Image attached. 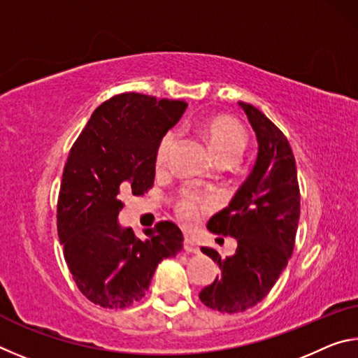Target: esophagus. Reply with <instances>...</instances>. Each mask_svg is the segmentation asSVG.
Returning <instances> with one entry per match:
<instances>
[{
	"label": "esophagus",
	"instance_id": "obj_1",
	"mask_svg": "<svg viewBox=\"0 0 358 358\" xmlns=\"http://www.w3.org/2000/svg\"><path fill=\"white\" fill-rule=\"evenodd\" d=\"M183 246H185V251H186V252H192V254L201 252V248H199V245L196 243V241H194V240L189 238V237H185Z\"/></svg>",
	"mask_w": 358,
	"mask_h": 358
}]
</instances>
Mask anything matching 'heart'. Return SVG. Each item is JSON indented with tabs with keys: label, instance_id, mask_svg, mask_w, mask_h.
Instances as JSON below:
<instances>
[{
	"label": "heart",
	"instance_id": "obj_1",
	"mask_svg": "<svg viewBox=\"0 0 358 358\" xmlns=\"http://www.w3.org/2000/svg\"><path fill=\"white\" fill-rule=\"evenodd\" d=\"M202 131L217 166L230 167L237 164L248 147L246 132L237 121L215 117L205 121ZM175 142H177V132L175 131H167L161 137L155 153V164L157 169H164L167 166ZM205 208H207V203L201 197L194 196V194H186L177 203V215L183 222L192 224L199 220Z\"/></svg>",
	"mask_w": 358,
	"mask_h": 358
}]
</instances>
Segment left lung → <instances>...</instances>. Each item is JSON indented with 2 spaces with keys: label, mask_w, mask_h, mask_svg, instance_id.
Listing matches in <instances>:
<instances>
[{
  "label": "left lung",
  "mask_w": 358,
  "mask_h": 358,
  "mask_svg": "<svg viewBox=\"0 0 358 358\" xmlns=\"http://www.w3.org/2000/svg\"><path fill=\"white\" fill-rule=\"evenodd\" d=\"M238 104L256 132L257 159L229 207L207 224L213 234L237 238V250L221 259L202 248L221 275L199 294L203 305L229 314L250 310L275 286L292 256L300 217L295 157L286 136L259 108Z\"/></svg>",
  "instance_id": "1"
}]
</instances>
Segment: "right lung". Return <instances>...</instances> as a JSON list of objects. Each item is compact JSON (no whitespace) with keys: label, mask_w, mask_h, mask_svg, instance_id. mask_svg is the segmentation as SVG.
Segmentation results:
<instances>
[{"label":"right lung","mask_w":358,"mask_h":358,"mask_svg":"<svg viewBox=\"0 0 358 358\" xmlns=\"http://www.w3.org/2000/svg\"><path fill=\"white\" fill-rule=\"evenodd\" d=\"M186 107L138 93L113 96L72 145L58 196V237L78 290L94 305L117 310L138 301L157 264L183 248L173 222H157L141 240L120 226L118 215L121 192L142 196L153 186L157 143Z\"/></svg>","instance_id":"obj_1"}]
</instances>
